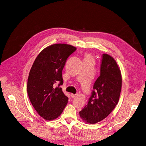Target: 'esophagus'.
I'll return each instance as SVG.
<instances>
[{
  "instance_id": "34e87169",
  "label": "esophagus",
  "mask_w": 146,
  "mask_h": 146,
  "mask_svg": "<svg viewBox=\"0 0 146 146\" xmlns=\"http://www.w3.org/2000/svg\"><path fill=\"white\" fill-rule=\"evenodd\" d=\"M76 96H77V94H71L72 98H74L75 97H76Z\"/></svg>"
}]
</instances>
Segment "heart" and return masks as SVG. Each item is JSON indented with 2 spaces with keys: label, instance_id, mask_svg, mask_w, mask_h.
I'll return each mask as SVG.
<instances>
[{
  "label": "heart",
  "instance_id": "b5f03b06",
  "mask_svg": "<svg viewBox=\"0 0 146 146\" xmlns=\"http://www.w3.org/2000/svg\"><path fill=\"white\" fill-rule=\"evenodd\" d=\"M86 58H91V56L90 55H86Z\"/></svg>",
  "mask_w": 146,
  "mask_h": 146
}]
</instances>
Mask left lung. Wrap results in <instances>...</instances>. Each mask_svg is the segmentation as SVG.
<instances>
[{
	"mask_svg": "<svg viewBox=\"0 0 146 146\" xmlns=\"http://www.w3.org/2000/svg\"><path fill=\"white\" fill-rule=\"evenodd\" d=\"M121 88L122 76L119 66L112 56L104 54L100 76L94 84L87 104L79 112L83 121L94 124L107 117L117 104Z\"/></svg>",
	"mask_w": 146,
	"mask_h": 146,
	"instance_id": "1",
	"label": "left lung"
}]
</instances>
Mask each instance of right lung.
Here are the masks:
<instances>
[{"label": "right lung", "mask_w": 146, "mask_h": 146, "mask_svg": "<svg viewBox=\"0 0 146 146\" xmlns=\"http://www.w3.org/2000/svg\"><path fill=\"white\" fill-rule=\"evenodd\" d=\"M76 48L56 44L44 49L36 58L27 82V93L38 113L45 120H54L62 113L68 102L59 86L63 83L62 70L66 60ZM59 82L58 87L54 84Z\"/></svg>", "instance_id": "right-lung-1"}]
</instances>
